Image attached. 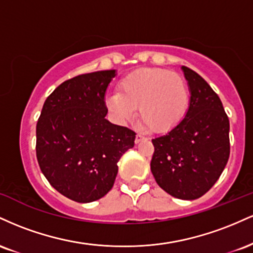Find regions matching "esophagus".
<instances>
[{
	"label": "esophagus",
	"instance_id": "1",
	"mask_svg": "<svg viewBox=\"0 0 253 253\" xmlns=\"http://www.w3.org/2000/svg\"><path fill=\"white\" fill-rule=\"evenodd\" d=\"M143 140H146V136H144L143 134H136L135 135V144H139L140 143V141H143Z\"/></svg>",
	"mask_w": 253,
	"mask_h": 253
}]
</instances>
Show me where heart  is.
<instances>
[{"mask_svg":"<svg viewBox=\"0 0 253 253\" xmlns=\"http://www.w3.org/2000/svg\"><path fill=\"white\" fill-rule=\"evenodd\" d=\"M190 92L184 78L165 69H141L127 75L119 92L110 95L107 106L120 120H128L138 107L145 127L163 133L176 127L187 115Z\"/></svg>","mask_w":253,"mask_h":253,"instance_id":"obj_1","label":"heart"}]
</instances>
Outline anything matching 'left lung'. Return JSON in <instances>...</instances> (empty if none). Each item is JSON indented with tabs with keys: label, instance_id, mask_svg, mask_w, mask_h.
Wrapping results in <instances>:
<instances>
[{
	"label": "left lung",
	"instance_id": "obj_1",
	"mask_svg": "<svg viewBox=\"0 0 253 253\" xmlns=\"http://www.w3.org/2000/svg\"><path fill=\"white\" fill-rule=\"evenodd\" d=\"M190 89L184 119L165 135L152 139L151 171L171 196L195 200L215 184L229 157V120L210 84L182 66Z\"/></svg>",
	"mask_w": 253,
	"mask_h": 253
}]
</instances>
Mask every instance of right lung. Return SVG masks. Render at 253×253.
Here are the masks:
<instances>
[{
    "label": "right lung",
    "mask_w": 253,
    "mask_h": 253,
    "mask_svg": "<svg viewBox=\"0 0 253 253\" xmlns=\"http://www.w3.org/2000/svg\"><path fill=\"white\" fill-rule=\"evenodd\" d=\"M115 70L78 75L46 98L37 123V159L57 191L80 203L113 188L118 162L134 146L135 132L107 120L104 94Z\"/></svg>",
    "instance_id": "obj_1"
}]
</instances>
